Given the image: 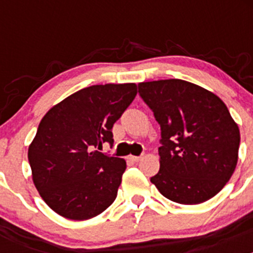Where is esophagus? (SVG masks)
<instances>
[{"label": "esophagus", "mask_w": 253, "mask_h": 253, "mask_svg": "<svg viewBox=\"0 0 253 253\" xmlns=\"http://www.w3.org/2000/svg\"><path fill=\"white\" fill-rule=\"evenodd\" d=\"M129 161H131V162H134V163H137V162H139L140 160H142V157H138V156H129Z\"/></svg>", "instance_id": "esophagus-1"}]
</instances>
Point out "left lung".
Here are the masks:
<instances>
[{"label": "left lung", "mask_w": 253, "mask_h": 253, "mask_svg": "<svg viewBox=\"0 0 253 253\" xmlns=\"http://www.w3.org/2000/svg\"><path fill=\"white\" fill-rule=\"evenodd\" d=\"M161 125L160 171L151 182L178 204L204 203L225 186L238 161L240 129L215 93L184 80L140 82Z\"/></svg>", "instance_id": "8db88e82"}]
</instances>
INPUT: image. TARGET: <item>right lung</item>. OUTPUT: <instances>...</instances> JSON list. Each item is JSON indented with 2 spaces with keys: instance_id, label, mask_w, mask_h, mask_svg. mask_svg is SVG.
Masks as SVG:
<instances>
[{
  "instance_id": "obj_1",
  "label": "right lung",
  "mask_w": 253,
  "mask_h": 253,
  "mask_svg": "<svg viewBox=\"0 0 253 253\" xmlns=\"http://www.w3.org/2000/svg\"><path fill=\"white\" fill-rule=\"evenodd\" d=\"M137 95L135 84H106L72 93L44 115L28 151L45 204L63 218L87 220L114 203L126 169L96 148L113 144V125Z\"/></svg>"
}]
</instances>
